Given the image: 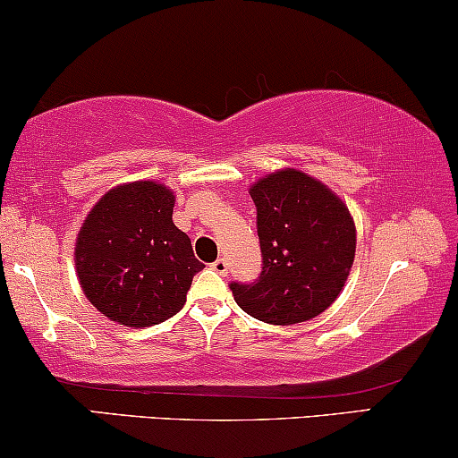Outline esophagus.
Listing matches in <instances>:
<instances>
[{
  "label": "esophagus",
  "instance_id": "1",
  "mask_svg": "<svg viewBox=\"0 0 458 458\" xmlns=\"http://www.w3.org/2000/svg\"><path fill=\"white\" fill-rule=\"evenodd\" d=\"M210 267L214 269V272L216 274H220V276H227L229 274V263H227V259H216V261H214Z\"/></svg>",
  "mask_w": 458,
  "mask_h": 458
}]
</instances>
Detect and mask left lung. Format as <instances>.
Here are the masks:
<instances>
[{"label":"left lung","instance_id":"8db88e82","mask_svg":"<svg viewBox=\"0 0 458 458\" xmlns=\"http://www.w3.org/2000/svg\"><path fill=\"white\" fill-rule=\"evenodd\" d=\"M263 269L231 282L235 303L269 325L314 318L335 301L354 261L357 229L346 203L318 180L280 169L250 186Z\"/></svg>","mask_w":458,"mask_h":458}]
</instances>
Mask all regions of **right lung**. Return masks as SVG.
Returning <instances> with one entry per match:
<instances>
[{
  "label": "right lung",
  "mask_w": 458,
  "mask_h": 458,
  "mask_svg": "<svg viewBox=\"0 0 458 458\" xmlns=\"http://www.w3.org/2000/svg\"><path fill=\"white\" fill-rule=\"evenodd\" d=\"M167 186L140 180L95 203L76 240V272L89 301L118 325L150 327L182 310L203 263L174 225Z\"/></svg>",
  "instance_id": "obj_1"
}]
</instances>
